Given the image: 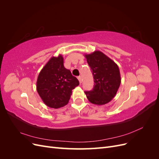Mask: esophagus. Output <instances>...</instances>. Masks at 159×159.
Masks as SVG:
<instances>
[{
	"label": "esophagus",
	"instance_id": "1",
	"mask_svg": "<svg viewBox=\"0 0 159 159\" xmlns=\"http://www.w3.org/2000/svg\"><path fill=\"white\" fill-rule=\"evenodd\" d=\"M78 79L80 81V84H81V82H82V80H81V76H78Z\"/></svg>",
	"mask_w": 159,
	"mask_h": 159
}]
</instances>
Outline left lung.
I'll return each mask as SVG.
<instances>
[{
    "mask_svg": "<svg viewBox=\"0 0 159 159\" xmlns=\"http://www.w3.org/2000/svg\"><path fill=\"white\" fill-rule=\"evenodd\" d=\"M92 71L94 86L85 91L89 102L102 105L108 103L116 95L121 84V75L117 64L99 50L84 55Z\"/></svg>",
    "mask_w": 159,
    "mask_h": 159,
    "instance_id": "left-lung-1",
    "label": "left lung"
}]
</instances>
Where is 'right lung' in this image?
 <instances>
[{"instance_id": "add662e5", "label": "right lung", "mask_w": 159, "mask_h": 159, "mask_svg": "<svg viewBox=\"0 0 159 159\" xmlns=\"http://www.w3.org/2000/svg\"><path fill=\"white\" fill-rule=\"evenodd\" d=\"M78 80L64 66V57L53 56L38 76L36 90L48 107L58 109L68 103L72 90L79 85Z\"/></svg>"}]
</instances>
